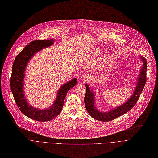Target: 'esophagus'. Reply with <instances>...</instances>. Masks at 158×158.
<instances>
[{"label": "esophagus", "mask_w": 158, "mask_h": 158, "mask_svg": "<svg viewBox=\"0 0 158 158\" xmlns=\"http://www.w3.org/2000/svg\"><path fill=\"white\" fill-rule=\"evenodd\" d=\"M82 79L85 80V81H86V80H88L89 79V77L87 74H83L82 76Z\"/></svg>", "instance_id": "esophagus-1"}]
</instances>
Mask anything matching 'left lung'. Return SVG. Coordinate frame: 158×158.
I'll return each mask as SVG.
<instances>
[{
	"mask_svg": "<svg viewBox=\"0 0 158 158\" xmlns=\"http://www.w3.org/2000/svg\"><path fill=\"white\" fill-rule=\"evenodd\" d=\"M139 57L143 63V64L140 69L136 81V87L133 91V93H132L129 99H127V101L120 105L119 106L115 107L114 108L111 110L110 111L107 112H102L97 110V107L95 106V93L93 90L89 88L88 85H85L86 88V92L84 98L85 107L88 113L93 118L102 122L111 121L119 117L120 116L126 113L135 106L144 88L147 80V61L145 58L143 56H139Z\"/></svg>",
	"mask_w": 158,
	"mask_h": 158,
	"instance_id": "left-lung-1",
	"label": "left lung"
}]
</instances>
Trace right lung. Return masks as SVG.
I'll return each instance as SVG.
<instances>
[{"instance_id":"obj_1","label":"right lung","mask_w":158,"mask_h":158,"mask_svg":"<svg viewBox=\"0 0 158 158\" xmlns=\"http://www.w3.org/2000/svg\"><path fill=\"white\" fill-rule=\"evenodd\" d=\"M54 42V40L31 41L16 56L12 67L10 85L16 104L24 115L39 122L50 121L56 117L61 111L67 92L77 84V78H73L63 84L58 89L52 105L46 109H38L32 107L26 100L24 94L23 81L27 65L31 58L38 52L44 48L51 47Z\"/></svg>"}]
</instances>
